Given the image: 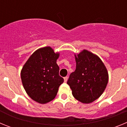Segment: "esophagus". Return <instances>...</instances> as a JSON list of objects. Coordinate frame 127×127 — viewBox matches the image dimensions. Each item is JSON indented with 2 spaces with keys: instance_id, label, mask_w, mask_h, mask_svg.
I'll use <instances>...</instances> for the list:
<instances>
[{
  "instance_id": "obj_1",
  "label": "esophagus",
  "mask_w": 127,
  "mask_h": 127,
  "mask_svg": "<svg viewBox=\"0 0 127 127\" xmlns=\"http://www.w3.org/2000/svg\"><path fill=\"white\" fill-rule=\"evenodd\" d=\"M67 79H68V77H67V76H66V77H64V81L65 82H67Z\"/></svg>"
}]
</instances>
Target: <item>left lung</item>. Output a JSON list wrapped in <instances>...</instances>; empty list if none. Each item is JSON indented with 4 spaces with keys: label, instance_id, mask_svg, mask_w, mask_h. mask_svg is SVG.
<instances>
[{
    "label": "left lung",
    "instance_id": "obj_1",
    "mask_svg": "<svg viewBox=\"0 0 127 127\" xmlns=\"http://www.w3.org/2000/svg\"><path fill=\"white\" fill-rule=\"evenodd\" d=\"M75 57L76 70L70 74L67 84L76 99L89 104L104 92L108 82V73L102 60L87 50Z\"/></svg>",
    "mask_w": 127,
    "mask_h": 127
}]
</instances>
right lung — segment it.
<instances>
[{
  "label": "right lung",
  "mask_w": 127,
  "mask_h": 127,
  "mask_svg": "<svg viewBox=\"0 0 127 127\" xmlns=\"http://www.w3.org/2000/svg\"><path fill=\"white\" fill-rule=\"evenodd\" d=\"M58 57L59 54L55 53L50 47L39 49L29 58L21 72L26 92L40 104H46L54 99L64 82L57 64Z\"/></svg>",
  "instance_id": "1"
}]
</instances>
